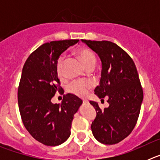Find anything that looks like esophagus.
I'll list each match as a JSON object with an SVG mask.
<instances>
[{
  "label": "esophagus",
  "mask_w": 160,
  "mask_h": 160,
  "mask_svg": "<svg viewBox=\"0 0 160 160\" xmlns=\"http://www.w3.org/2000/svg\"><path fill=\"white\" fill-rule=\"evenodd\" d=\"M89 102L87 101V100H83V104H85V105H87V104H88Z\"/></svg>",
  "instance_id": "34e87169"
}]
</instances>
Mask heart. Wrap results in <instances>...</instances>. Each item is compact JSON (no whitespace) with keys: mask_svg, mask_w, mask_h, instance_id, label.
<instances>
[{"mask_svg":"<svg viewBox=\"0 0 160 160\" xmlns=\"http://www.w3.org/2000/svg\"><path fill=\"white\" fill-rule=\"evenodd\" d=\"M77 55L82 60L84 66L87 69L90 67H94L96 63V58L92 52L86 48L79 49L77 51ZM64 62V55H61L57 60L56 70L58 75L62 74V66ZM92 82L88 80H77L73 81L68 86V90L79 97H85L88 94L89 90L92 88Z\"/></svg>","mask_w":160,"mask_h":160,"instance_id":"heart-1","label":"heart"}]
</instances>
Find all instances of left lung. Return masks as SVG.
Listing matches in <instances>:
<instances>
[{
    "label": "left lung",
    "mask_w": 160,
    "mask_h": 160,
    "mask_svg": "<svg viewBox=\"0 0 160 160\" xmlns=\"http://www.w3.org/2000/svg\"><path fill=\"white\" fill-rule=\"evenodd\" d=\"M102 62L101 79L94 94L109 107L103 111L90 101L97 114L91 124L93 135L103 144L118 143L131 133L138 120L143 92L132 58L118 45L108 41L82 40Z\"/></svg>",
    "instance_id": "1"
}]
</instances>
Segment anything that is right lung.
<instances>
[{"label":"right lung","instance_id":"obj_1","mask_svg":"<svg viewBox=\"0 0 160 160\" xmlns=\"http://www.w3.org/2000/svg\"><path fill=\"white\" fill-rule=\"evenodd\" d=\"M78 41L43 44L29 55L22 69L18 91L21 117L29 134L46 146H58L67 140L73 115L82 103L72 94H65L61 105L51 102L55 93L62 90L56 70L58 58Z\"/></svg>","mask_w":160,"mask_h":160}]
</instances>
